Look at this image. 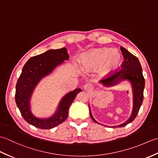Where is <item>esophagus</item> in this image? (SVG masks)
I'll use <instances>...</instances> for the list:
<instances>
[{
  "label": "esophagus",
  "instance_id": "esophagus-1",
  "mask_svg": "<svg viewBox=\"0 0 158 158\" xmlns=\"http://www.w3.org/2000/svg\"><path fill=\"white\" fill-rule=\"evenodd\" d=\"M83 88H84V89L86 90V91H91L92 89H93L94 86L92 84H90V83H86V84L83 86Z\"/></svg>",
  "mask_w": 158,
  "mask_h": 158
}]
</instances>
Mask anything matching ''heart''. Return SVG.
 I'll list each match as a JSON object with an SVG mask.
<instances>
[{
	"mask_svg": "<svg viewBox=\"0 0 158 158\" xmlns=\"http://www.w3.org/2000/svg\"><path fill=\"white\" fill-rule=\"evenodd\" d=\"M122 62V56L118 49L108 48H94L82 53L79 58L81 69L85 72H91L98 69V75L105 77L119 68Z\"/></svg>",
	"mask_w": 158,
	"mask_h": 158,
	"instance_id": "b5f03b06",
	"label": "heart"
}]
</instances>
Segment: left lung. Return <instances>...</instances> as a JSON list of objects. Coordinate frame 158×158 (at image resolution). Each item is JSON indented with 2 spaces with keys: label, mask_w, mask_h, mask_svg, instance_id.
Segmentation results:
<instances>
[{
  "label": "left lung",
  "mask_w": 158,
  "mask_h": 158,
  "mask_svg": "<svg viewBox=\"0 0 158 158\" xmlns=\"http://www.w3.org/2000/svg\"><path fill=\"white\" fill-rule=\"evenodd\" d=\"M121 51L123 54L124 60L122 64V69L119 71L116 72L113 75L107 79H102L100 81L102 85L106 87H112L116 85L121 81L127 80L131 84L133 97V106L131 115L126 122L120 125L112 126L111 127H123L127 124L131 123L136 118L139 113L140 107L141 106L143 100V91L145 88V79L143 75L142 67L140 65L139 59L135 56L132 54L127 50L121 47ZM89 108V115L92 119L96 123H99L94 118L91 110ZM107 127V126H106Z\"/></svg>",
  "instance_id": "8db88e82"
}]
</instances>
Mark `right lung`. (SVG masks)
Segmentation results:
<instances>
[{
    "label": "right lung",
    "instance_id": "1",
    "mask_svg": "<svg viewBox=\"0 0 158 158\" xmlns=\"http://www.w3.org/2000/svg\"><path fill=\"white\" fill-rule=\"evenodd\" d=\"M67 49L63 48L50 49L30 58L25 64L17 81L15 102L22 117L26 122L40 129H51L62 123L68 117L69 109L80 88L67 93L60 101L56 113L48 118H39L33 115L31 109V99L35 88L42 79L51 74L57 66L68 60Z\"/></svg>",
    "mask_w": 158,
    "mask_h": 158
}]
</instances>
